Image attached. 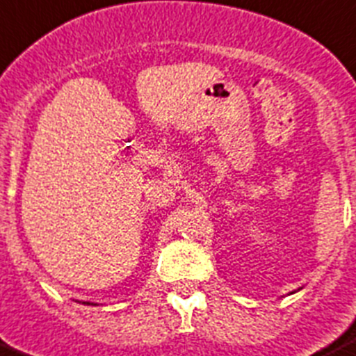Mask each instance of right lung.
Instances as JSON below:
<instances>
[{"mask_svg": "<svg viewBox=\"0 0 356 356\" xmlns=\"http://www.w3.org/2000/svg\"><path fill=\"white\" fill-rule=\"evenodd\" d=\"M82 304H86V305H96V304H89V302H82Z\"/></svg>", "mask_w": 356, "mask_h": 356, "instance_id": "right-lung-1", "label": "right lung"}]
</instances>
